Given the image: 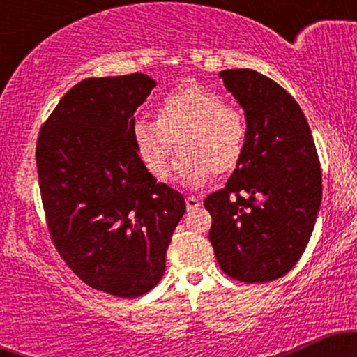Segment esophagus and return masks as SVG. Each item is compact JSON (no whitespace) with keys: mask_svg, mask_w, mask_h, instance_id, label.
<instances>
[{"mask_svg":"<svg viewBox=\"0 0 357 357\" xmlns=\"http://www.w3.org/2000/svg\"><path fill=\"white\" fill-rule=\"evenodd\" d=\"M202 206V199L196 198V196H188L186 198V208L188 210H198V208Z\"/></svg>","mask_w":357,"mask_h":357,"instance_id":"obj_1","label":"esophagus"}]
</instances>
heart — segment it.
I'll return each mask as SVG.
<instances>
[{
    "mask_svg": "<svg viewBox=\"0 0 357 357\" xmlns=\"http://www.w3.org/2000/svg\"><path fill=\"white\" fill-rule=\"evenodd\" d=\"M247 136L243 112L202 85L173 90L159 102L155 121L139 119L132 126L134 144L147 173L165 179L179 147L183 154L176 174L190 188L206 184L213 171L225 174L235 169L245 154Z\"/></svg>",
    "mask_w": 357,
    "mask_h": 357,
    "instance_id": "obj_1",
    "label": "heart"
}]
</instances>
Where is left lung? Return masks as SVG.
<instances>
[{"instance_id": "8db88e82", "label": "left lung", "mask_w": 357, "mask_h": 357, "mask_svg": "<svg viewBox=\"0 0 357 357\" xmlns=\"http://www.w3.org/2000/svg\"><path fill=\"white\" fill-rule=\"evenodd\" d=\"M245 110L247 147L223 190L204 206L220 268L247 284L285 275L312 235L322 173L307 119L277 82L250 68L220 72Z\"/></svg>"}]
</instances>
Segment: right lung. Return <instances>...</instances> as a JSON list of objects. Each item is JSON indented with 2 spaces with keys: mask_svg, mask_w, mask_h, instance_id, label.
I'll use <instances>...</instances> for the list:
<instances>
[{
  "mask_svg": "<svg viewBox=\"0 0 357 357\" xmlns=\"http://www.w3.org/2000/svg\"><path fill=\"white\" fill-rule=\"evenodd\" d=\"M155 82L146 73L79 82L40 129L36 169L48 231L92 289L134 298L158 285L186 211L155 181L132 139L134 112Z\"/></svg>",
  "mask_w": 357,
  "mask_h": 357,
  "instance_id": "add662e5",
  "label": "right lung"
}]
</instances>
